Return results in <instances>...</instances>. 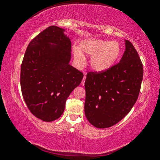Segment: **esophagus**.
<instances>
[{"label":"esophagus","mask_w":160,"mask_h":160,"mask_svg":"<svg viewBox=\"0 0 160 160\" xmlns=\"http://www.w3.org/2000/svg\"><path fill=\"white\" fill-rule=\"evenodd\" d=\"M86 78V74H84V77H83V78H82V82H81V85L82 86H84V84H85Z\"/></svg>","instance_id":"34e87169"}]
</instances>
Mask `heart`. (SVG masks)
<instances>
[{
	"label": "heart",
	"instance_id": "obj_1",
	"mask_svg": "<svg viewBox=\"0 0 160 160\" xmlns=\"http://www.w3.org/2000/svg\"><path fill=\"white\" fill-rule=\"evenodd\" d=\"M84 52L92 56L90 65L98 72L107 71L114 65L120 55V45L117 41H108L98 39H89L80 43V49H73L74 59L81 64L85 61Z\"/></svg>",
	"mask_w": 160,
	"mask_h": 160
}]
</instances>
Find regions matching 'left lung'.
Returning <instances> with one entry per match:
<instances>
[{
  "label": "left lung",
  "instance_id": "left-lung-1",
  "mask_svg": "<svg viewBox=\"0 0 160 160\" xmlns=\"http://www.w3.org/2000/svg\"><path fill=\"white\" fill-rule=\"evenodd\" d=\"M143 79V65L129 40L120 62L102 72L91 71L85 81V115L99 128L111 127L129 113L136 102Z\"/></svg>",
  "mask_w": 160,
  "mask_h": 160
}]
</instances>
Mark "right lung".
Masks as SVG:
<instances>
[{
    "instance_id": "right-lung-1",
    "label": "right lung",
    "mask_w": 160,
    "mask_h": 160,
    "mask_svg": "<svg viewBox=\"0 0 160 160\" xmlns=\"http://www.w3.org/2000/svg\"><path fill=\"white\" fill-rule=\"evenodd\" d=\"M64 32L49 26L40 32L29 43L22 62L23 98L31 113L45 122L61 117L68 97L83 78L69 65L71 42Z\"/></svg>"
}]
</instances>
